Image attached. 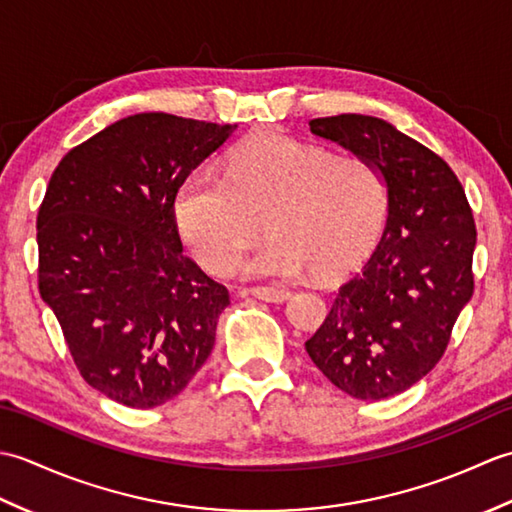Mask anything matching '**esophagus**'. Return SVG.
Masks as SVG:
<instances>
[{"instance_id":"obj_1","label":"esophagus","mask_w":512,"mask_h":512,"mask_svg":"<svg viewBox=\"0 0 512 512\" xmlns=\"http://www.w3.org/2000/svg\"><path fill=\"white\" fill-rule=\"evenodd\" d=\"M248 295H253L262 301L268 303H279V301H286L290 297V292L284 288H275V286H253V288H246Z\"/></svg>"}]
</instances>
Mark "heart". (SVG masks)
Listing matches in <instances>:
<instances>
[{
	"label": "heart",
	"instance_id": "heart-1",
	"mask_svg": "<svg viewBox=\"0 0 512 512\" xmlns=\"http://www.w3.org/2000/svg\"><path fill=\"white\" fill-rule=\"evenodd\" d=\"M176 224L195 259L228 275L262 235L270 242L250 255L248 277L332 279L367 255L387 215V187L358 156L266 132L233 151L224 178L195 169L176 195Z\"/></svg>",
	"mask_w": 512,
	"mask_h": 512
}]
</instances>
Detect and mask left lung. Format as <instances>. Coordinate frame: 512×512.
Returning a JSON list of instances; mask_svg holds the SVG:
<instances>
[{"instance_id": "obj_1", "label": "left lung", "mask_w": 512, "mask_h": 512, "mask_svg": "<svg viewBox=\"0 0 512 512\" xmlns=\"http://www.w3.org/2000/svg\"><path fill=\"white\" fill-rule=\"evenodd\" d=\"M310 132L380 171L387 224L361 273L336 292L306 352L352 398H391L438 365L473 297L471 206L447 162L380 118H314Z\"/></svg>"}]
</instances>
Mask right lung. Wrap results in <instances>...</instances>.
<instances>
[{"label": "right lung", "mask_w": 512, "mask_h": 512, "mask_svg": "<svg viewBox=\"0 0 512 512\" xmlns=\"http://www.w3.org/2000/svg\"><path fill=\"white\" fill-rule=\"evenodd\" d=\"M237 125L127 116L70 149L37 215L39 292L85 383L132 409L176 398L228 290L182 253L178 189Z\"/></svg>", "instance_id": "add662e5"}]
</instances>
